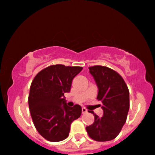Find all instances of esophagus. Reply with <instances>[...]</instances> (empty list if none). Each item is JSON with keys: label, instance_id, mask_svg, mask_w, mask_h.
<instances>
[{"label": "esophagus", "instance_id": "esophagus-1", "mask_svg": "<svg viewBox=\"0 0 155 155\" xmlns=\"http://www.w3.org/2000/svg\"><path fill=\"white\" fill-rule=\"evenodd\" d=\"M81 110H82V114H85L87 112V109L86 108H84V107H82Z\"/></svg>", "mask_w": 155, "mask_h": 155}]
</instances>
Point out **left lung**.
Segmentation results:
<instances>
[{"label":"left lung","instance_id":"left-lung-1","mask_svg":"<svg viewBox=\"0 0 155 155\" xmlns=\"http://www.w3.org/2000/svg\"><path fill=\"white\" fill-rule=\"evenodd\" d=\"M89 69L98 87L97 99L101 102L104 113L99 117L91 111L94 121L86 130L90 137L98 142L112 140L126 122L130 109L128 87L123 78L111 68L94 66Z\"/></svg>","mask_w":155,"mask_h":155}]
</instances>
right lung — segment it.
Segmentation results:
<instances>
[{"instance_id": "right-lung-1", "label": "right lung", "mask_w": 155, "mask_h": 155, "mask_svg": "<svg viewBox=\"0 0 155 155\" xmlns=\"http://www.w3.org/2000/svg\"><path fill=\"white\" fill-rule=\"evenodd\" d=\"M79 66H50L41 71L31 83L28 106L34 126L43 137L60 142L68 137L71 124L81 114V107L66 105L64 94L71 90Z\"/></svg>"}]
</instances>
